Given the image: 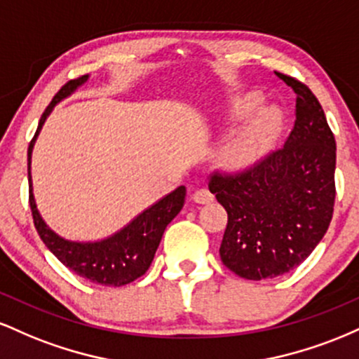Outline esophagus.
<instances>
[{
    "instance_id": "1",
    "label": "esophagus",
    "mask_w": 359,
    "mask_h": 359,
    "mask_svg": "<svg viewBox=\"0 0 359 359\" xmlns=\"http://www.w3.org/2000/svg\"><path fill=\"white\" fill-rule=\"evenodd\" d=\"M192 199L194 203L197 204H209L214 201V196L208 191V189H197V191L192 194Z\"/></svg>"
}]
</instances>
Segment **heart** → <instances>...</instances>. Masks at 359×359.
Wrapping results in <instances>:
<instances>
[{"instance_id": "1", "label": "heart", "mask_w": 359, "mask_h": 359, "mask_svg": "<svg viewBox=\"0 0 359 359\" xmlns=\"http://www.w3.org/2000/svg\"><path fill=\"white\" fill-rule=\"evenodd\" d=\"M262 102L263 96L259 93H246L233 101L229 113L234 119L245 118ZM282 126L283 116L278 108L266 106L257 111L222 148V167L231 172H243L257 165L275 147L282 133Z\"/></svg>"}]
</instances>
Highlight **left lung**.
<instances>
[{
  "label": "left lung",
  "mask_w": 359,
  "mask_h": 359,
  "mask_svg": "<svg viewBox=\"0 0 359 359\" xmlns=\"http://www.w3.org/2000/svg\"><path fill=\"white\" fill-rule=\"evenodd\" d=\"M295 93L285 145L234 175L214 172L209 191L228 212L219 255L246 280L297 269L323 240L334 211L336 140L306 84L275 72Z\"/></svg>",
  "instance_id": "obj_1"
}]
</instances>
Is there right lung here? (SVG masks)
Segmentation results:
<instances>
[{
	"label": "right lung",
	"mask_w": 359,
	"mask_h": 359,
	"mask_svg": "<svg viewBox=\"0 0 359 359\" xmlns=\"http://www.w3.org/2000/svg\"><path fill=\"white\" fill-rule=\"evenodd\" d=\"M88 77L89 76L77 77V79L69 81L67 84L62 86V89L53 96L52 102L47 106L42 118H40L35 137L30 142V147H28L30 208L39 236L42 238L45 246L69 270H72L74 273H77L79 277L89 280L93 283H100V285L106 287H121L140 278L150 269L151 259L155 257V251L158 248L167 224L184 208L185 187L184 185L177 187L174 192H170L163 199H160L158 203H155L142 214H138L125 228L101 241H69L59 236L55 231H52L45 224L39 209H36L34 189H32V150H34L35 140L39 137L40 130H42L45 119L52 113L53 106L62 100H65L67 96H71L74 90L88 81Z\"/></svg>",
	"instance_id": "right-lung-1"
}]
</instances>
